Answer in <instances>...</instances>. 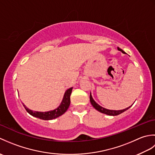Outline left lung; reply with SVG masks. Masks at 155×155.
<instances>
[{"mask_svg":"<svg viewBox=\"0 0 155 155\" xmlns=\"http://www.w3.org/2000/svg\"><path fill=\"white\" fill-rule=\"evenodd\" d=\"M118 51H121L123 53L125 54L126 52H125L124 51H123L122 49H120V48H117ZM90 101H91V104L93 105V107L95 108V109L97 110L98 111L101 112V113H104V114H106L107 115H110V116H117V115H118L121 114L122 113H123V112L126 111L127 110H128V108H129L132 105H131L130 107H128L127 108H124V109H123V110H108V109H107V108H103V107L100 106L99 104H98L96 102H95L94 101V99L93 98V97H92V95H91V93L90 94Z\"/></svg>","mask_w":155,"mask_h":155,"instance_id":"1","label":"left lung"}]
</instances>
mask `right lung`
<instances>
[{"label":"right lung","instance_id":"right-lung-1","mask_svg":"<svg viewBox=\"0 0 155 155\" xmlns=\"http://www.w3.org/2000/svg\"><path fill=\"white\" fill-rule=\"evenodd\" d=\"M72 87L68 88V89L66 91L61 104L59 105L58 107L55 108V109L53 110H50L47 112L33 111L28 109V108L23 103L22 104L23 106H24L26 110H27L31 115H32V116L41 118V119H42V120L54 119V118L61 116L62 114H63L67 110V109L69 107V105H70V103H71L70 97L72 93Z\"/></svg>","mask_w":155,"mask_h":155}]
</instances>
